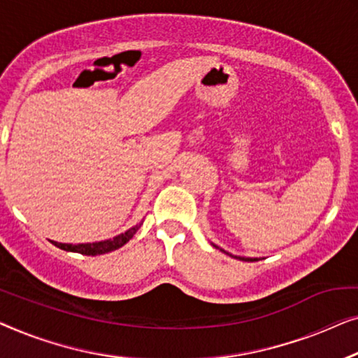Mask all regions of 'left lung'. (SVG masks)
<instances>
[{"label":"left lung","instance_id":"obj_1","mask_svg":"<svg viewBox=\"0 0 358 358\" xmlns=\"http://www.w3.org/2000/svg\"><path fill=\"white\" fill-rule=\"evenodd\" d=\"M213 246H215V248H219L217 245H214L213 243ZM220 251H224L222 248H219ZM224 253H227V251H224ZM227 255H230V253H227ZM230 256H234V255H230ZM234 258H236V259H241V261H258V258H243V256H234Z\"/></svg>","mask_w":358,"mask_h":358}]
</instances>
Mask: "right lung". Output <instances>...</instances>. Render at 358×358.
Instances as JSON below:
<instances>
[{
  "label": "right lung",
  "mask_w": 358,
  "mask_h": 358,
  "mask_svg": "<svg viewBox=\"0 0 358 358\" xmlns=\"http://www.w3.org/2000/svg\"><path fill=\"white\" fill-rule=\"evenodd\" d=\"M141 225H143V222L136 224L134 227L128 229L127 231H124V234H120L117 236H113V238L102 240V241H94V243L71 245V243H58V241H53V240H50V241H52L55 246H58L59 250L71 251V253H80V255H85V256H97V255H105V253H110V251L122 248L123 245H127L128 241L133 238L134 234L139 230Z\"/></svg>",
  "instance_id": "add662e5"
}]
</instances>
